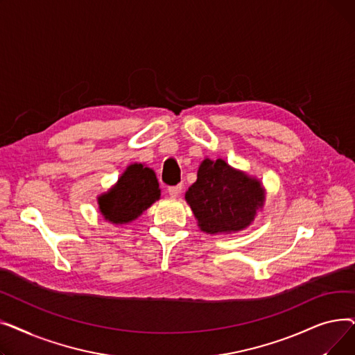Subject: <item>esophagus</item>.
Masks as SVG:
<instances>
[{
	"instance_id": "1",
	"label": "esophagus",
	"mask_w": 355,
	"mask_h": 355,
	"mask_svg": "<svg viewBox=\"0 0 355 355\" xmlns=\"http://www.w3.org/2000/svg\"><path fill=\"white\" fill-rule=\"evenodd\" d=\"M181 190H182V185H174V187L168 189V194H170L171 197H178Z\"/></svg>"
}]
</instances>
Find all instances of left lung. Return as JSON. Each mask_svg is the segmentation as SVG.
Here are the masks:
<instances>
[{
  "label": "left lung",
  "instance_id": "1",
  "mask_svg": "<svg viewBox=\"0 0 355 355\" xmlns=\"http://www.w3.org/2000/svg\"><path fill=\"white\" fill-rule=\"evenodd\" d=\"M197 226L207 234H230L248 229L266 201L262 181L233 168L225 159L204 158L197 181L185 193Z\"/></svg>",
  "mask_w": 355,
  "mask_h": 355
}]
</instances>
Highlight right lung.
<instances>
[{
  "label": "right lung",
  "instance_id": "add662e5",
  "mask_svg": "<svg viewBox=\"0 0 355 355\" xmlns=\"http://www.w3.org/2000/svg\"><path fill=\"white\" fill-rule=\"evenodd\" d=\"M159 197V184L153 168L134 162L126 166L116 184L98 196V206L106 221L122 226L141 217Z\"/></svg>",
  "mask_w": 355,
  "mask_h": 355
}]
</instances>
